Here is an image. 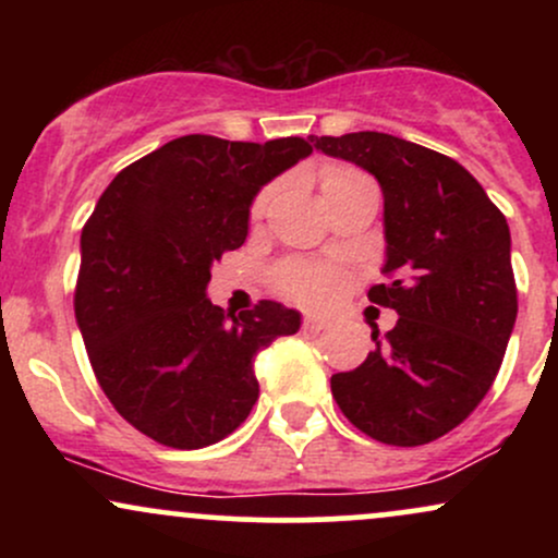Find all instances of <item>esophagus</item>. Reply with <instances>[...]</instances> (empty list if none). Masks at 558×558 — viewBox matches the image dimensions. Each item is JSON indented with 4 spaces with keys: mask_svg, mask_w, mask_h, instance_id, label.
Returning <instances> with one entry per match:
<instances>
[{
    "mask_svg": "<svg viewBox=\"0 0 558 558\" xmlns=\"http://www.w3.org/2000/svg\"><path fill=\"white\" fill-rule=\"evenodd\" d=\"M325 319L323 317H315V315H306L304 317V323H301V328H304L306 332H319V330H325Z\"/></svg>",
    "mask_w": 558,
    "mask_h": 558,
    "instance_id": "34e87169",
    "label": "esophagus"
}]
</instances>
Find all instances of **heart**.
<instances>
[{
    "mask_svg": "<svg viewBox=\"0 0 558 558\" xmlns=\"http://www.w3.org/2000/svg\"><path fill=\"white\" fill-rule=\"evenodd\" d=\"M364 178L367 175L360 168H351V165H325L319 170V191H323V196H328L330 191L364 181ZM267 198H270V191H262L257 202H254V215H259L267 207ZM272 278L275 288L283 296L296 299L301 304H325L338 291L336 272L328 270V267L306 265V262H283Z\"/></svg>",
    "mask_w": 558,
    "mask_h": 558,
    "instance_id": "b5f03b06",
    "label": "heart"
}]
</instances>
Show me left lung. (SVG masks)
<instances>
[{
  "mask_svg": "<svg viewBox=\"0 0 558 558\" xmlns=\"http://www.w3.org/2000/svg\"><path fill=\"white\" fill-rule=\"evenodd\" d=\"M373 172L386 198L388 283L369 301L396 328L351 373L330 377L345 420L388 446H422L485 399L517 319L506 217L457 159L388 133L312 136Z\"/></svg>",
  "mask_w": 558,
  "mask_h": 558,
  "instance_id": "1",
  "label": "left lung"
}]
</instances>
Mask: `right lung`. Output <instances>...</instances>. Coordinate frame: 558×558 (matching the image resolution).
I'll use <instances>...</instances> for the list:
<instances>
[{"label": "right lung", "mask_w": 558, "mask_h": 558, "mask_svg": "<svg viewBox=\"0 0 558 558\" xmlns=\"http://www.w3.org/2000/svg\"><path fill=\"white\" fill-rule=\"evenodd\" d=\"M306 155L299 136L194 133L128 165L96 202L75 319L101 390L146 438L170 448L226 438L259 396V351L299 330V312L275 301L230 315L204 291L213 262L246 241L257 191Z\"/></svg>", "instance_id": "obj_1"}]
</instances>
